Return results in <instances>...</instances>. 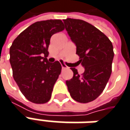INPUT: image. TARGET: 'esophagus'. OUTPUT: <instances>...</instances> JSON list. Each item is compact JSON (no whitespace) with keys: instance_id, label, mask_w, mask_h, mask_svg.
Segmentation results:
<instances>
[{"instance_id":"esophagus-1","label":"esophagus","mask_w":130,"mask_h":130,"mask_svg":"<svg viewBox=\"0 0 130 130\" xmlns=\"http://www.w3.org/2000/svg\"><path fill=\"white\" fill-rule=\"evenodd\" d=\"M61 65H62V70L68 69V68L66 66V65H65L64 63H62V64H61Z\"/></svg>"}]
</instances>
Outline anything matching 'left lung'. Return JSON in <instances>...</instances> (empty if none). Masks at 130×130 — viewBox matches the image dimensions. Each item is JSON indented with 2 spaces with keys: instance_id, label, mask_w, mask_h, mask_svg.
Wrapping results in <instances>:
<instances>
[{
  "instance_id": "8db88e82",
  "label": "left lung",
  "mask_w": 130,
  "mask_h": 130,
  "mask_svg": "<svg viewBox=\"0 0 130 130\" xmlns=\"http://www.w3.org/2000/svg\"><path fill=\"white\" fill-rule=\"evenodd\" d=\"M65 29L76 47V54L85 68L81 75L71 68L73 77L66 81L71 97L79 103L95 100L104 90L111 73L113 45L94 26L80 19H64Z\"/></svg>"
}]
</instances>
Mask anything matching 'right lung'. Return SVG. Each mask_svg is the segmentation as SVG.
Instances as JSON below:
<instances>
[{"label":"right lung","instance_id":"1","mask_svg":"<svg viewBox=\"0 0 130 130\" xmlns=\"http://www.w3.org/2000/svg\"><path fill=\"white\" fill-rule=\"evenodd\" d=\"M64 30L61 20L37 21L16 37L10 47L13 76L22 94L34 104L50 101L61 73L58 61H47L48 47L54 34Z\"/></svg>","mask_w":130,"mask_h":130}]
</instances>
